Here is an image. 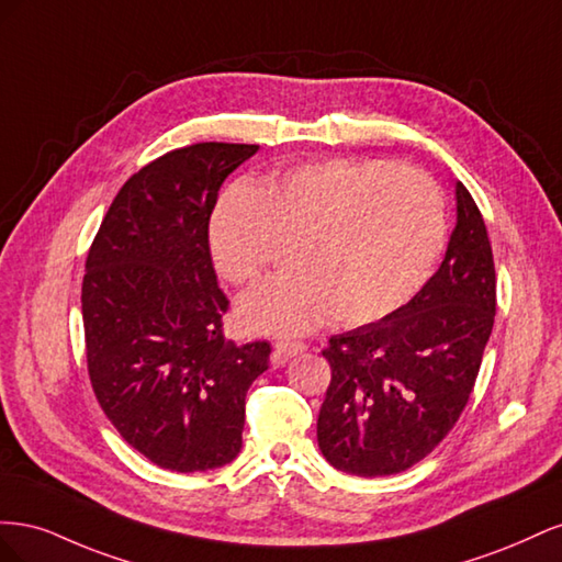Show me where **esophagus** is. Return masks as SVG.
Listing matches in <instances>:
<instances>
[{
	"mask_svg": "<svg viewBox=\"0 0 562 562\" xmlns=\"http://www.w3.org/2000/svg\"><path fill=\"white\" fill-rule=\"evenodd\" d=\"M307 351V345L304 342H288V339H281V342L274 345V351H271V363L283 366L285 361H291L293 356Z\"/></svg>",
	"mask_w": 562,
	"mask_h": 562,
	"instance_id": "esophagus-1",
	"label": "esophagus"
}]
</instances>
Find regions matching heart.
Wrapping results in <instances>:
<instances>
[{"label":"heart","instance_id":"heart-1","mask_svg":"<svg viewBox=\"0 0 562 562\" xmlns=\"http://www.w3.org/2000/svg\"><path fill=\"white\" fill-rule=\"evenodd\" d=\"M283 241L295 267L239 302L252 333L302 335L335 316L366 326L398 312L446 244V203L415 166L328 159L234 182L211 215L220 274L258 279Z\"/></svg>","mask_w":562,"mask_h":562}]
</instances>
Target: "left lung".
Masks as SVG:
<instances>
[{
	"instance_id": "8db88e82",
	"label": "left lung",
	"mask_w": 562,
	"mask_h": 562,
	"mask_svg": "<svg viewBox=\"0 0 562 562\" xmlns=\"http://www.w3.org/2000/svg\"><path fill=\"white\" fill-rule=\"evenodd\" d=\"M457 223L446 258L419 293L386 318L333 335V378L316 438L323 457L363 479L427 457L462 415L497 310L483 215L454 182Z\"/></svg>"
}]
</instances>
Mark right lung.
<instances>
[{"instance_id":"1","label":"right lung","mask_w":562,"mask_h":562,"mask_svg":"<svg viewBox=\"0 0 562 562\" xmlns=\"http://www.w3.org/2000/svg\"><path fill=\"white\" fill-rule=\"evenodd\" d=\"M258 145L199 143L155 159L114 196L87 258L81 314L95 398L149 462L211 471L241 452L246 394L269 342L225 339L209 223Z\"/></svg>"}]
</instances>
